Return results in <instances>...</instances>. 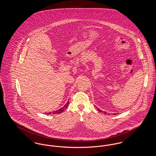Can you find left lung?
Returning a JSON list of instances; mask_svg holds the SVG:
<instances>
[{"instance_id": "left-lung-1", "label": "left lung", "mask_w": 156, "mask_h": 156, "mask_svg": "<svg viewBox=\"0 0 156 156\" xmlns=\"http://www.w3.org/2000/svg\"><path fill=\"white\" fill-rule=\"evenodd\" d=\"M97 109H98V110L99 111L101 112H102V113H105V114H106V112H105L102 111L101 110H100V109H98V108H97ZM116 114H117V113H113V115H116Z\"/></svg>"}]
</instances>
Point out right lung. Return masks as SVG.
Returning a JSON list of instances; mask_svg holds the SVG:
<instances>
[{
  "instance_id": "1",
  "label": "right lung",
  "mask_w": 156,
  "mask_h": 156,
  "mask_svg": "<svg viewBox=\"0 0 156 156\" xmlns=\"http://www.w3.org/2000/svg\"><path fill=\"white\" fill-rule=\"evenodd\" d=\"M68 104H69V101H68L67 102V104H66L63 107H62L61 108H60V109H58V110L55 111H53L52 112L46 113H47V114H48V115H51V114L54 115V114H59V113H62V112L64 111L67 108V106H68Z\"/></svg>"
}]
</instances>
